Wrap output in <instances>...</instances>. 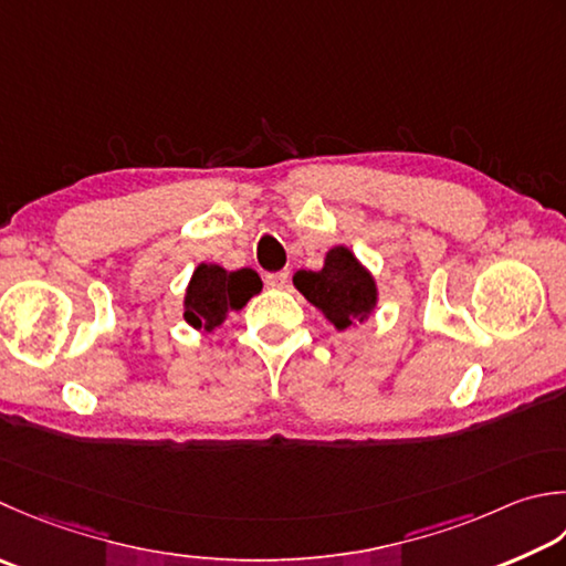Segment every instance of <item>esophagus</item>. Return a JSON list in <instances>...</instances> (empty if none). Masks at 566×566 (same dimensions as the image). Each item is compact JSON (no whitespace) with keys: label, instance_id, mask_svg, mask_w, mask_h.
I'll list each match as a JSON object with an SVG mask.
<instances>
[{"label":"esophagus","instance_id":"1","mask_svg":"<svg viewBox=\"0 0 566 566\" xmlns=\"http://www.w3.org/2000/svg\"><path fill=\"white\" fill-rule=\"evenodd\" d=\"M290 282V272H270L264 274V284L272 286V290H282Z\"/></svg>","mask_w":566,"mask_h":566}]
</instances>
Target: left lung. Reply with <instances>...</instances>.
<instances>
[{
  "mask_svg": "<svg viewBox=\"0 0 566 566\" xmlns=\"http://www.w3.org/2000/svg\"><path fill=\"white\" fill-rule=\"evenodd\" d=\"M294 286L321 308L338 331L368 318L378 298L370 272L353 258L348 248L331 250L324 270L296 272Z\"/></svg>",
  "mask_w": 566,
  "mask_h": 566,
  "instance_id": "obj_1",
  "label": "left lung"
}]
</instances>
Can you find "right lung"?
<instances>
[{"label":"right lung","mask_w":566,"mask_h":566,"mask_svg":"<svg viewBox=\"0 0 566 566\" xmlns=\"http://www.w3.org/2000/svg\"><path fill=\"white\" fill-rule=\"evenodd\" d=\"M262 290L258 272L238 270L228 272L218 264H198L186 292V321L196 328H216L223 324L226 314L238 312L252 294Z\"/></svg>","instance_id":"1"}]
</instances>
